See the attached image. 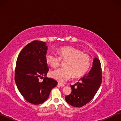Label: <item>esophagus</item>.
Masks as SVG:
<instances>
[{"label":"esophagus","mask_w":121,"mask_h":121,"mask_svg":"<svg viewBox=\"0 0 121 121\" xmlns=\"http://www.w3.org/2000/svg\"><path fill=\"white\" fill-rule=\"evenodd\" d=\"M58 85L59 86H61V87H64L65 86V84H63L61 83H58Z\"/></svg>","instance_id":"obj_1"}]
</instances>
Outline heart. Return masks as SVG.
<instances>
[{
  "label": "heart",
  "instance_id": "obj_1",
  "mask_svg": "<svg viewBox=\"0 0 121 121\" xmlns=\"http://www.w3.org/2000/svg\"><path fill=\"white\" fill-rule=\"evenodd\" d=\"M58 54L49 52L46 56V62L52 68L58 67L61 60L65 61V68L57 69L50 73L51 76L56 81L64 82L73 76L74 78L80 77L89 70L91 57L79 49L71 46L63 47L59 50Z\"/></svg>",
  "mask_w": 121,
  "mask_h": 121
}]
</instances>
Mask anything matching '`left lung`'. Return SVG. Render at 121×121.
<instances>
[{
  "mask_svg": "<svg viewBox=\"0 0 121 121\" xmlns=\"http://www.w3.org/2000/svg\"><path fill=\"white\" fill-rule=\"evenodd\" d=\"M79 81L75 85H70L71 92L65 97L67 103L76 107H82L91 101L101 85V66L97 58L94 59L91 70Z\"/></svg>",
  "mask_w": 121,
  "mask_h": 121,
  "instance_id": "left-lung-1",
  "label": "left lung"
}]
</instances>
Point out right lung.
Instances as JSON below:
<instances>
[{"label":"right lung","mask_w":121,"mask_h":121,"mask_svg":"<svg viewBox=\"0 0 121 121\" xmlns=\"http://www.w3.org/2000/svg\"><path fill=\"white\" fill-rule=\"evenodd\" d=\"M46 42L34 40L22 49L16 61L15 81L20 93L34 105L43 104L57 82L45 76L48 71L46 61ZM43 78L42 82L39 78Z\"/></svg>","instance_id":"1"}]
</instances>
